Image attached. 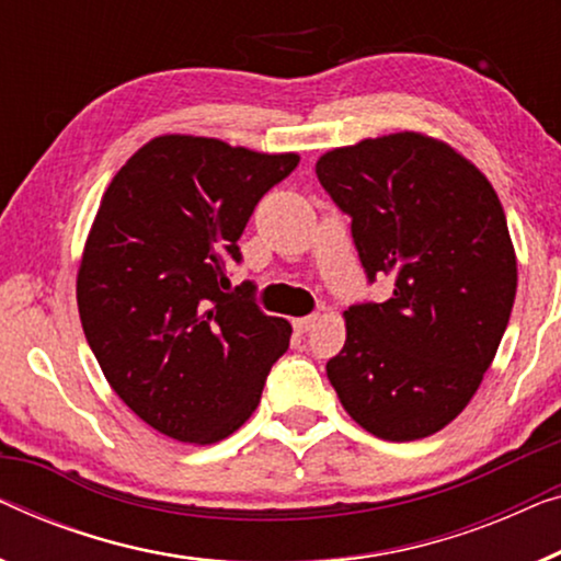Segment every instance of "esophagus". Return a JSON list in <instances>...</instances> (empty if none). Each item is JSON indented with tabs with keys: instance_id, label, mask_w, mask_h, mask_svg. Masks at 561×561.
<instances>
[{
	"instance_id": "1",
	"label": "esophagus",
	"mask_w": 561,
	"mask_h": 561,
	"mask_svg": "<svg viewBox=\"0 0 561 561\" xmlns=\"http://www.w3.org/2000/svg\"><path fill=\"white\" fill-rule=\"evenodd\" d=\"M316 321H319V316H304V319H294V327L298 334H306V331H311L316 327Z\"/></svg>"
}]
</instances>
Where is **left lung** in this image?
Returning a JSON list of instances; mask_svg holds the SVG:
<instances>
[{
    "label": "left lung",
    "mask_w": 561,
    "mask_h": 561,
    "mask_svg": "<svg viewBox=\"0 0 561 561\" xmlns=\"http://www.w3.org/2000/svg\"><path fill=\"white\" fill-rule=\"evenodd\" d=\"M316 176L352 217L367 278L392 298L344 311L327 375L367 433L410 443L450 425L499 352L516 253L493 184L450 144L400 131L331 149Z\"/></svg>",
    "instance_id": "left-lung-1"
}]
</instances>
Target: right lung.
Here are the masks:
<instances>
[{
  "instance_id": "1",
  "label": "right lung",
  "mask_w": 561,
  "mask_h": 561,
  "mask_svg": "<svg viewBox=\"0 0 561 561\" xmlns=\"http://www.w3.org/2000/svg\"><path fill=\"white\" fill-rule=\"evenodd\" d=\"M298 159L167 134L103 192L78 267L80 323L113 392L161 435L225 440L286 354L290 323L253 304V283H222L255 205Z\"/></svg>"
}]
</instances>
